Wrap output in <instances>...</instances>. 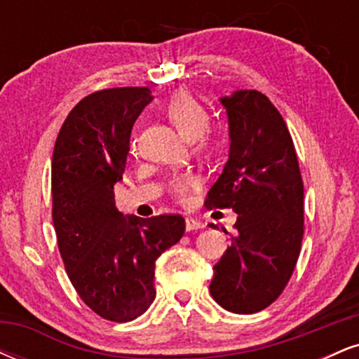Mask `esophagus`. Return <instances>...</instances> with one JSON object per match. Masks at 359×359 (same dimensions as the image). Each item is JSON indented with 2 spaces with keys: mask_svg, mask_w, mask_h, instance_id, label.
Here are the masks:
<instances>
[{
  "mask_svg": "<svg viewBox=\"0 0 359 359\" xmlns=\"http://www.w3.org/2000/svg\"><path fill=\"white\" fill-rule=\"evenodd\" d=\"M201 228H204V224L201 221L194 219V217H187V219H185V229H187V231H194V229Z\"/></svg>",
  "mask_w": 359,
  "mask_h": 359,
  "instance_id": "34e87169",
  "label": "esophagus"
}]
</instances>
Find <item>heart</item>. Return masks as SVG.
Wrapping results in <instances>:
<instances>
[{
	"mask_svg": "<svg viewBox=\"0 0 359 359\" xmlns=\"http://www.w3.org/2000/svg\"><path fill=\"white\" fill-rule=\"evenodd\" d=\"M163 113L182 137L189 140L196 138L197 147L204 148V150L211 147V137L204 131L209 121L208 111L203 108L199 101L194 100L191 94L184 93V90L175 93L163 106ZM197 185H199V177L191 172H184V174L174 175L170 189L177 199L184 201L189 191L196 189Z\"/></svg>",
	"mask_w": 359,
	"mask_h": 359,
	"instance_id": "1",
	"label": "heart"
}]
</instances>
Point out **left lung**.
Instances as JSON below:
<instances>
[{"label": "left lung", "mask_w": 359, "mask_h": 359, "mask_svg": "<svg viewBox=\"0 0 359 359\" xmlns=\"http://www.w3.org/2000/svg\"><path fill=\"white\" fill-rule=\"evenodd\" d=\"M219 102L228 114L229 155L205 208L233 209L238 234L214 265L209 292L226 311L253 314L282 294L295 269L304 184L288 128L265 94L241 89Z\"/></svg>", "instance_id": "8db88e82"}]
</instances>
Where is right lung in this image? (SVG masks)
Listing matches in <instances>:
<instances>
[{"label":"right lung","instance_id":"add662e5","mask_svg":"<svg viewBox=\"0 0 359 359\" xmlns=\"http://www.w3.org/2000/svg\"><path fill=\"white\" fill-rule=\"evenodd\" d=\"M154 101L148 88L89 94L62 125L52 156V217L74 288L97 316L137 319L154 302L155 262L185 231L182 216L118 211L131 128Z\"/></svg>","mask_w":359,"mask_h":359}]
</instances>
